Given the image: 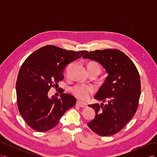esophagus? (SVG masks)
<instances>
[{"label":"esophagus","mask_w":157,"mask_h":157,"mask_svg":"<svg viewBox=\"0 0 157 157\" xmlns=\"http://www.w3.org/2000/svg\"><path fill=\"white\" fill-rule=\"evenodd\" d=\"M77 105L80 107H82V108H85L87 107V104L84 102L82 101H77Z\"/></svg>","instance_id":"esophagus-1"}]
</instances>
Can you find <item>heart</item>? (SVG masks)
<instances>
[{
  "mask_svg": "<svg viewBox=\"0 0 157 157\" xmlns=\"http://www.w3.org/2000/svg\"><path fill=\"white\" fill-rule=\"evenodd\" d=\"M88 68H96L101 71V67L99 64L95 61H91L88 64ZM71 92H72L75 96L81 99H87L90 98L94 89L92 86L85 84H76L74 86L71 88Z\"/></svg>",
  "mask_w": 157,
  "mask_h": 157,
  "instance_id": "obj_1",
  "label": "heart"
}]
</instances>
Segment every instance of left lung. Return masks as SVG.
Listing matches in <instances>:
<instances>
[{
    "mask_svg": "<svg viewBox=\"0 0 157 157\" xmlns=\"http://www.w3.org/2000/svg\"><path fill=\"white\" fill-rule=\"evenodd\" d=\"M83 58L97 61L105 69L108 76L94 98L108 103H95L88 106L96 116L88 123L94 132L109 136L120 132L134 116L141 94L138 71L132 61L117 49L95 50Z\"/></svg>",
    "mask_w": 157,
    "mask_h": 157,
    "instance_id": "obj_1",
    "label": "left lung"
}]
</instances>
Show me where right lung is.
Wrapping results in <instances>:
<instances>
[{"label":"right lung","mask_w":157,"mask_h":157,"mask_svg":"<svg viewBox=\"0 0 157 157\" xmlns=\"http://www.w3.org/2000/svg\"><path fill=\"white\" fill-rule=\"evenodd\" d=\"M87 52L48 45L25 60L17 75V103L20 115L32 129L40 132L51 130L64 113L75 106L76 98L72 95L62 92L60 98L54 96L49 98L48 93L63 79L66 66Z\"/></svg>","instance_id":"right-lung-1"}]
</instances>
